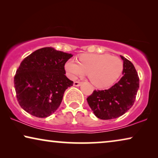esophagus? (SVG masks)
<instances>
[{"instance_id":"1","label":"esophagus","mask_w":158,"mask_h":158,"mask_svg":"<svg viewBox=\"0 0 158 158\" xmlns=\"http://www.w3.org/2000/svg\"><path fill=\"white\" fill-rule=\"evenodd\" d=\"M73 85H74V86L77 87V86H80L81 85V83L80 81H75L74 83H73Z\"/></svg>"}]
</instances>
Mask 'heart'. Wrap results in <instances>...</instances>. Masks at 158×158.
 <instances>
[{"instance_id": "1", "label": "heart", "mask_w": 158, "mask_h": 158, "mask_svg": "<svg viewBox=\"0 0 158 158\" xmlns=\"http://www.w3.org/2000/svg\"><path fill=\"white\" fill-rule=\"evenodd\" d=\"M64 68L70 78L86 73L95 86L102 88L109 87L117 81L123 71V62L119 57L108 54H86L80 57L79 63L68 60Z\"/></svg>"}]
</instances>
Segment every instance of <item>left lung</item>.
Here are the masks:
<instances>
[{
  "mask_svg": "<svg viewBox=\"0 0 158 158\" xmlns=\"http://www.w3.org/2000/svg\"><path fill=\"white\" fill-rule=\"evenodd\" d=\"M123 76L118 83L107 90H96L87 98L88 105L96 117L108 120L124 114L135 103L139 87V78L134 64L120 55Z\"/></svg>",
  "mask_w": 158,
  "mask_h": 158,
  "instance_id": "8db88e82",
  "label": "left lung"
}]
</instances>
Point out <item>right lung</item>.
<instances>
[{
  "mask_svg": "<svg viewBox=\"0 0 158 158\" xmlns=\"http://www.w3.org/2000/svg\"><path fill=\"white\" fill-rule=\"evenodd\" d=\"M72 57L52 47H44L23 59L14 76V87L24 111L46 118L59 108L64 91L73 84L64 75V64Z\"/></svg>",
  "mask_w": 158,
  "mask_h": 158,
  "instance_id": "1",
  "label": "right lung"
}]
</instances>
